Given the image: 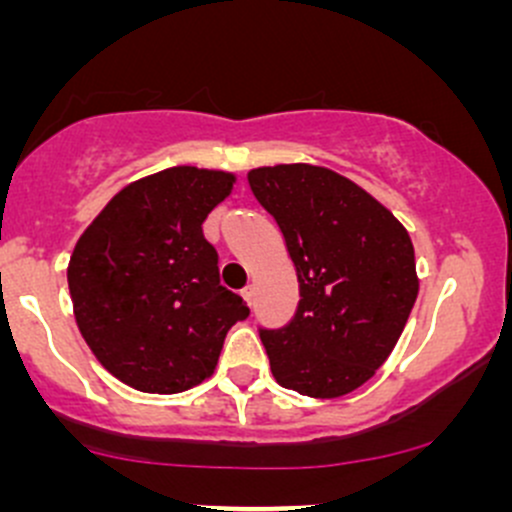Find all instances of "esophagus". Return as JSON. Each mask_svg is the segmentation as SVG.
I'll return each instance as SVG.
<instances>
[{"instance_id": "1", "label": "esophagus", "mask_w": 512, "mask_h": 512, "mask_svg": "<svg viewBox=\"0 0 512 512\" xmlns=\"http://www.w3.org/2000/svg\"><path fill=\"white\" fill-rule=\"evenodd\" d=\"M242 299H245V302L252 307V302H255V287L247 285L245 289H242Z\"/></svg>"}]
</instances>
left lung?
<instances>
[{"label":"left lung","instance_id":"8db88e82","mask_svg":"<svg viewBox=\"0 0 512 512\" xmlns=\"http://www.w3.org/2000/svg\"><path fill=\"white\" fill-rule=\"evenodd\" d=\"M277 220L299 282L282 329H260L277 384L312 399L359 389L389 359L418 294L406 227L364 188L322 165L247 173Z\"/></svg>","mask_w":512,"mask_h":512}]
</instances>
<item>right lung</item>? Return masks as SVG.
I'll return each instance as SVG.
<instances>
[{
    "instance_id": "right-lung-1",
    "label": "right lung",
    "mask_w": 512,
    "mask_h": 512,
    "mask_svg": "<svg viewBox=\"0 0 512 512\" xmlns=\"http://www.w3.org/2000/svg\"><path fill=\"white\" fill-rule=\"evenodd\" d=\"M225 170L175 165L126 185L71 252L81 337L118 381L178 394L213 376L227 329L250 314L220 285L205 240L210 210L232 193Z\"/></svg>"
}]
</instances>
